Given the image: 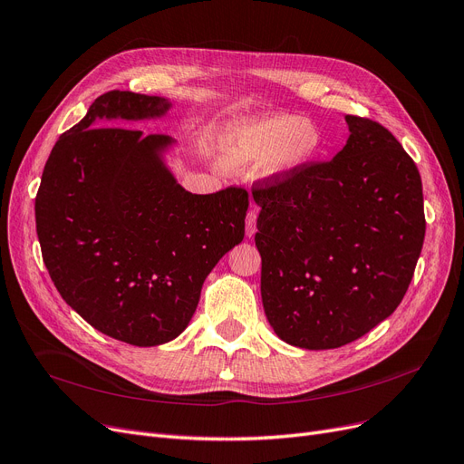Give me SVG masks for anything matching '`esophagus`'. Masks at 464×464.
<instances>
[{
  "label": "esophagus",
  "instance_id": "obj_1",
  "mask_svg": "<svg viewBox=\"0 0 464 464\" xmlns=\"http://www.w3.org/2000/svg\"><path fill=\"white\" fill-rule=\"evenodd\" d=\"M256 232V209H251L246 217V234L253 237Z\"/></svg>",
  "mask_w": 464,
  "mask_h": 464
}]
</instances>
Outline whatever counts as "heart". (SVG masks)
I'll return each instance as SVG.
<instances>
[{
    "label": "heart",
    "instance_id": "obj_1",
    "mask_svg": "<svg viewBox=\"0 0 464 464\" xmlns=\"http://www.w3.org/2000/svg\"><path fill=\"white\" fill-rule=\"evenodd\" d=\"M322 146V131L303 116H249L222 131L218 163L227 171H244L263 163L265 177L282 179L318 158Z\"/></svg>",
    "mask_w": 464,
    "mask_h": 464
}]
</instances>
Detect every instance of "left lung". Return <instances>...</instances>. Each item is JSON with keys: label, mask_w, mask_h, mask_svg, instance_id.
Here are the masks:
<instances>
[{"label": "left lung", "mask_w": 464, "mask_h": 464, "mask_svg": "<svg viewBox=\"0 0 464 464\" xmlns=\"http://www.w3.org/2000/svg\"><path fill=\"white\" fill-rule=\"evenodd\" d=\"M344 120L350 135L331 161L253 188L265 314L306 350L339 348L391 316L424 242L417 165L377 121Z\"/></svg>", "instance_id": "1"}]
</instances>
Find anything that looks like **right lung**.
Segmentation results:
<instances>
[{
	"instance_id": "1",
	"label": "right lung",
	"mask_w": 464,
	"mask_h": 464,
	"mask_svg": "<svg viewBox=\"0 0 464 464\" xmlns=\"http://www.w3.org/2000/svg\"><path fill=\"white\" fill-rule=\"evenodd\" d=\"M171 106L104 92L53 146L35 196L54 287L89 325L135 346L187 329L206 277L246 234L244 188L184 190L165 161L177 140L121 127L163 118Z\"/></svg>"
}]
</instances>
